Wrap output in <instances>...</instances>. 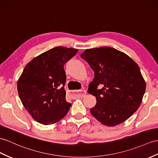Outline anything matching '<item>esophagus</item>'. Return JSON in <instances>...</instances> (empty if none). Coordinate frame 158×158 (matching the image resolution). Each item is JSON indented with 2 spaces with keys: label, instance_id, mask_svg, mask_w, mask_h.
Here are the masks:
<instances>
[{
  "label": "esophagus",
  "instance_id": "1",
  "mask_svg": "<svg viewBox=\"0 0 158 158\" xmlns=\"http://www.w3.org/2000/svg\"><path fill=\"white\" fill-rule=\"evenodd\" d=\"M85 96H86V91L84 90H80V93L76 94V97H80V98L84 97H85Z\"/></svg>",
  "mask_w": 158,
  "mask_h": 158
}]
</instances>
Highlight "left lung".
<instances>
[{"label": "left lung", "instance_id": "8db88e82", "mask_svg": "<svg viewBox=\"0 0 158 158\" xmlns=\"http://www.w3.org/2000/svg\"><path fill=\"white\" fill-rule=\"evenodd\" d=\"M80 56L94 72L88 90L97 100L92 114L109 127L125 121L139 108L145 92L139 66L125 53L110 47L87 49Z\"/></svg>", "mask_w": 158, "mask_h": 158}]
</instances>
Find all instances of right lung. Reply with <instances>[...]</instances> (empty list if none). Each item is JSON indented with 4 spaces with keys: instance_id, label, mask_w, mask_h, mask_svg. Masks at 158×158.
<instances>
[{
    "instance_id": "obj_1",
    "label": "right lung",
    "mask_w": 158,
    "mask_h": 158,
    "mask_svg": "<svg viewBox=\"0 0 158 158\" xmlns=\"http://www.w3.org/2000/svg\"><path fill=\"white\" fill-rule=\"evenodd\" d=\"M78 49L56 47L30 61L17 81L22 104L31 116L41 124L48 125L62 119L71 104L66 101L64 64Z\"/></svg>"
}]
</instances>
